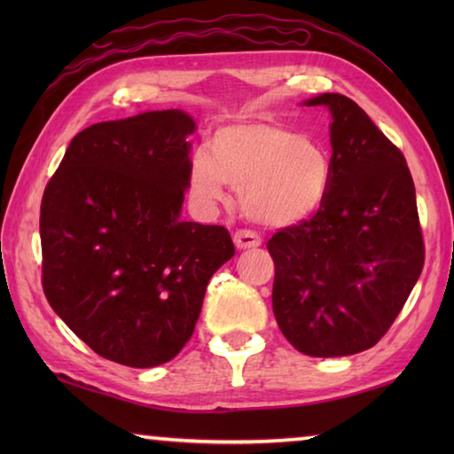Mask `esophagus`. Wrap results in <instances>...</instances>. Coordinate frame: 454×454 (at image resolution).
<instances>
[{
    "label": "esophagus",
    "mask_w": 454,
    "mask_h": 454,
    "mask_svg": "<svg viewBox=\"0 0 454 454\" xmlns=\"http://www.w3.org/2000/svg\"><path fill=\"white\" fill-rule=\"evenodd\" d=\"M234 244L236 248L246 250V248H256V246L262 244V238H260L256 232L252 230H238L234 234Z\"/></svg>",
    "instance_id": "esophagus-1"
}]
</instances>
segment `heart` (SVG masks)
<instances>
[{
    "mask_svg": "<svg viewBox=\"0 0 454 454\" xmlns=\"http://www.w3.org/2000/svg\"><path fill=\"white\" fill-rule=\"evenodd\" d=\"M240 190L246 216L264 226L298 224L320 208L330 186V160L320 145L268 121L230 124L208 148L194 150L188 188L196 204L212 208Z\"/></svg>",
    "mask_w": 454,
    "mask_h": 454,
    "instance_id": "b5f03b06",
    "label": "heart"
}]
</instances>
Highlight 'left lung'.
Instances as JSON below:
<instances>
[{"label":"left lung","mask_w":454,"mask_h":454,"mask_svg":"<svg viewBox=\"0 0 454 454\" xmlns=\"http://www.w3.org/2000/svg\"><path fill=\"white\" fill-rule=\"evenodd\" d=\"M306 106L333 114L330 186L312 218L266 244L272 309L302 355L348 356L393 326L425 264V242L403 152L347 96L320 94Z\"/></svg>","instance_id":"8db88e82"}]
</instances>
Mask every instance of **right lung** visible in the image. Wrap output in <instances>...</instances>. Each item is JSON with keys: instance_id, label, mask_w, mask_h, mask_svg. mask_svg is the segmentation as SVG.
<instances>
[{"instance_id": "right-lung-1", "label": "right lung", "mask_w": 454, "mask_h": 454, "mask_svg": "<svg viewBox=\"0 0 454 454\" xmlns=\"http://www.w3.org/2000/svg\"><path fill=\"white\" fill-rule=\"evenodd\" d=\"M194 129L182 110L99 121L70 142L43 192L45 298L118 364L150 368L178 355L212 274L234 256L224 226L180 220Z\"/></svg>"}]
</instances>
